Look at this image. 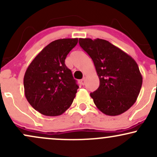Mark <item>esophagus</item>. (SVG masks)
I'll use <instances>...</instances> for the list:
<instances>
[{
	"instance_id": "esophagus-1",
	"label": "esophagus",
	"mask_w": 157,
	"mask_h": 157,
	"mask_svg": "<svg viewBox=\"0 0 157 157\" xmlns=\"http://www.w3.org/2000/svg\"><path fill=\"white\" fill-rule=\"evenodd\" d=\"M80 83L82 84V86H84L85 83H86V79H85V78L82 79V80H81V81H80Z\"/></svg>"
}]
</instances>
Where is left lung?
<instances>
[{"mask_svg":"<svg viewBox=\"0 0 157 157\" xmlns=\"http://www.w3.org/2000/svg\"><path fill=\"white\" fill-rule=\"evenodd\" d=\"M79 44L92 59L100 80L98 89L90 94L97 109L109 116L128 110L136 102L142 84L136 61L105 40L80 38Z\"/></svg>","mask_w":157,"mask_h":157,"instance_id":"8db88e82","label":"left lung"}]
</instances>
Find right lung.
<instances>
[{
  "instance_id": "add662e5",
  "label": "right lung",
  "mask_w": 157,
  "mask_h": 157,
  "mask_svg": "<svg viewBox=\"0 0 157 157\" xmlns=\"http://www.w3.org/2000/svg\"><path fill=\"white\" fill-rule=\"evenodd\" d=\"M77 42V38L52 41L36 56L25 72L26 100L45 116L61 115L72 104L79 86L65 59Z\"/></svg>"
}]
</instances>
